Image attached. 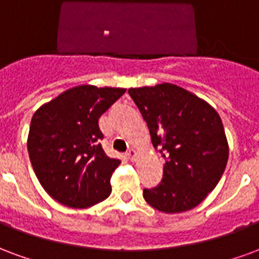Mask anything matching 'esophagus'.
<instances>
[{
	"mask_svg": "<svg viewBox=\"0 0 259 259\" xmlns=\"http://www.w3.org/2000/svg\"><path fill=\"white\" fill-rule=\"evenodd\" d=\"M127 157L131 160V161H135V158H137V152L134 150V149H130L127 152Z\"/></svg>",
	"mask_w": 259,
	"mask_h": 259,
	"instance_id": "esophagus-1",
	"label": "esophagus"
}]
</instances>
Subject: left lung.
Listing matches in <instances>:
<instances>
[{
    "label": "left lung",
    "mask_w": 259,
    "mask_h": 259,
    "mask_svg": "<svg viewBox=\"0 0 259 259\" xmlns=\"http://www.w3.org/2000/svg\"><path fill=\"white\" fill-rule=\"evenodd\" d=\"M164 157L163 179L143 189L149 204L167 214L199 205L220 182L229 148L218 113L207 102L174 84L130 88Z\"/></svg>",
    "instance_id": "8db88e82"
}]
</instances>
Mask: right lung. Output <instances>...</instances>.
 Returning a JSON list of instances; mask_svg holds the SVG:
<instances>
[{
  "label": "right lung",
  "mask_w": 259,
  "mask_h": 259,
  "mask_svg": "<svg viewBox=\"0 0 259 259\" xmlns=\"http://www.w3.org/2000/svg\"><path fill=\"white\" fill-rule=\"evenodd\" d=\"M124 88H70L34 113L27 149L45 192L60 204L87 208L109 197L110 178L121 163L106 156L99 118Z\"/></svg>",
  "instance_id": "1"
}]
</instances>
